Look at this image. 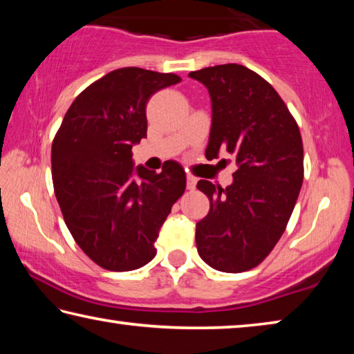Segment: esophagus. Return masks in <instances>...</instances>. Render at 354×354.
Masks as SVG:
<instances>
[{
    "mask_svg": "<svg viewBox=\"0 0 354 354\" xmlns=\"http://www.w3.org/2000/svg\"><path fill=\"white\" fill-rule=\"evenodd\" d=\"M185 185H187L189 190H194L195 185H196V178L192 176V175H187V178H185Z\"/></svg>",
    "mask_w": 354,
    "mask_h": 354,
    "instance_id": "1",
    "label": "esophagus"
}]
</instances>
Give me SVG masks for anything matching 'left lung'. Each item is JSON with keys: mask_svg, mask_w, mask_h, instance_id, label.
<instances>
[{"mask_svg": "<svg viewBox=\"0 0 354 354\" xmlns=\"http://www.w3.org/2000/svg\"><path fill=\"white\" fill-rule=\"evenodd\" d=\"M207 88L212 122L207 159L236 158L234 181L220 187L200 179L211 209L196 223L203 261L226 273L261 263L283 236L303 184V142L277 91L254 71L225 64L190 71Z\"/></svg>", "mask_w": 354, "mask_h": 354, "instance_id": "1", "label": "left lung"}]
</instances>
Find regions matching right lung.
I'll return each mask as SVG.
<instances>
[{"label": "right lung", "mask_w": 354, "mask_h": 354, "mask_svg": "<svg viewBox=\"0 0 354 354\" xmlns=\"http://www.w3.org/2000/svg\"><path fill=\"white\" fill-rule=\"evenodd\" d=\"M181 77L127 67L80 93L51 147L53 184L71 236L100 267L140 268L156 256L154 242L185 173L169 160L156 173L134 165L133 149L147 137V103Z\"/></svg>", "instance_id": "obj_1"}]
</instances>
